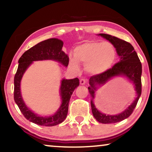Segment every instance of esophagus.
I'll use <instances>...</instances> for the list:
<instances>
[{"label": "esophagus", "mask_w": 152, "mask_h": 152, "mask_svg": "<svg viewBox=\"0 0 152 152\" xmlns=\"http://www.w3.org/2000/svg\"><path fill=\"white\" fill-rule=\"evenodd\" d=\"M87 82V80H85V79H81L80 80V84L84 85Z\"/></svg>", "instance_id": "34e87169"}]
</instances>
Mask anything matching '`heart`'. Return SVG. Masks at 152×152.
Segmentation results:
<instances>
[{
    "instance_id": "obj_1",
    "label": "heart",
    "mask_w": 152,
    "mask_h": 152,
    "mask_svg": "<svg viewBox=\"0 0 152 152\" xmlns=\"http://www.w3.org/2000/svg\"><path fill=\"white\" fill-rule=\"evenodd\" d=\"M74 58L70 60L72 69L78 70V63L85 65V70L91 75H100L107 72L115 63L117 52L110 42L86 41L77 46Z\"/></svg>"
}]
</instances>
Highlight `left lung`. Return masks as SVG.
Here are the masks:
<instances>
[{
  "label": "left lung",
  "mask_w": 152,
  "mask_h": 152,
  "mask_svg": "<svg viewBox=\"0 0 152 152\" xmlns=\"http://www.w3.org/2000/svg\"><path fill=\"white\" fill-rule=\"evenodd\" d=\"M101 37L107 39L115 48L120 61L114 64L112 68L107 72L100 75H95L91 77L89 80L90 86L88 87L91 99V105L93 115L99 122L102 124L115 123L122 121L132 115L142 92V64L139 59L134 47L129 42L107 34H99ZM124 75L126 76L134 84L135 90L137 93V97L133 103L125 111L118 115H106L99 112L93 103L94 93L97 86L105 84L110 78L113 76Z\"/></svg>",
  "instance_id": "8db88e82"
}]
</instances>
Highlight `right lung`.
Masks as SVG:
<instances>
[{
	"label": "right lung",
	"mask_w": 152,
	"mask_h": 152,
	"mask_svg": "<svg viewBox=\"0 0 152 152\" xmlns=\"http://www.w3.org/2000/svg\"><path fill=\"white\" fill-rule=\"evenodd\" d=\"M63 41L58 39H49L37 43L28 50L25 52L18 60L17 71L14 76V99L18 105L20 112L24 117L29 121L41 126H52L61 123L66 119L68 111V103L70 97L75 89L79 86L80 81L78 78L72 80H65L61 81L60 95L61 96V105L59 110L53 115L39 116L34 112L30 111L26 107L23 100L20 94V80L27 68L32 63V61L39 60L51 59L55 60L66 67H67L69 62L68 55L62 51Z\"/></svg>",
	"instance_id": "right-lung-1"
}]
</instances>
